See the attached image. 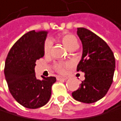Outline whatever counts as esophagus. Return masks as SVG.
Returning a JSON list of instances; mask_svg holds the SVG:
<instances>
[{
  "label": "esophagus",
  "mask_w": 121,
  "mask_h": 121,
  "mask_svg": "<svg viewBox=\"0 0 121 121\" xmlns=\"http://www.w3.org/2000/svg\"><path fill=\"white\" fill-rule=\"evenodd\" d=\"M68 78L67 77H66V76H57L56 77V79L58 81H60V80H67Z\"/></svg>",
  "instance_id": "obj_1"
}]
</instances>
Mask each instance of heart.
<instances>
[{
    "label": "heart",
    "instance_id": "heart-1",
    "mask_svg": "<svg viewBox=\"0 0 121 121\" xmlns=\"http://www.w3.org/2000/svg\"><path fill=\"white\" fill-rule=\"evenodd\" d=\"M61 40H62V43H63V45L68 50L71 49V48H78V39L73 34L68 33V34H65V35H62L61 37ZM52 41H51V40L47 39L45 41L44 47H43L45 54H48L49 53L51 48H52ZM65 65L60 64V65H58L56 66V69H57V71L59 73H63L65 72Z\"/></svg>",
    "mask_w": 121,
    "mask_h": 121
}]
</instances>
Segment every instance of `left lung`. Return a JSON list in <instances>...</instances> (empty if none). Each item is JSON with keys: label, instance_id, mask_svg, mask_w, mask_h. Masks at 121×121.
Instances as JSON below:
<instances>
[{"label": "left lung", "instance_id": "left-lung-1", "mask_svg": "<svg viewBox=\"0 0 121 121\" xmlns=\"http://www.w3.org/2000/svg\"><path fill=\"white\" fill-rule=\"evenodd\" d=\"M77 35L83 45L82 57L77 71L85 73V80L72 96L77 101L94 103L108 93L113 80L115 60L109 46L93 32L78 27Z\"/></svg>", "mask_w": 121, "mask_h": 121}]
</instances>
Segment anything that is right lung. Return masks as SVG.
I'll return each instance as SVG.
<instances>
[{
	"mask_svg": "<svg viewBox=\"0 0 121 121\" xmlns=\"http://www.w3.org/2000/svg\"><path fill=\"white\" fill-rule=\"evenodd\" d=\"M47 34V31L27 32L12 46L6 59L4 74L9 91L18 103L29 109L40 108L48 102L56 81L52 76H42V80L35 76V62L44 56Z\"/></svg>",
	"mask_w": 121,
	"mask_h": 121,
	"instance_id": "1",
	"label": "right lung"
}]
</instances>
